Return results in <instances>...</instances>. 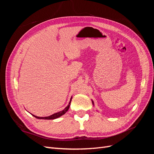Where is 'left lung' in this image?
Returning <instances> with one entry per match:
<instances>
[{
  "mask_svg": "<svg viewBox=\"0 0 154 154\" xmlns=\"http://www.w3.org/2000/svg\"><path fill=\"white\" fill-rule=\"evenodd\" d=\"M92 103H93V101H92Z\"/></svg>",
  "mask_w": 154,
  "mask_h": 154,
  "instance_id": "1",
  "label": "left lung"
}]
</instances>
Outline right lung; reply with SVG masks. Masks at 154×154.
<instances>
[{"label":"right lung","mask_w":154,"mask_h":154,"mask_svg":"<svg viewBox=\"0 0 154 154\" xmlns=\"http://www.w3.org/2000/svg\"><path fill=\"white\" fill-rule=\"evenodd\" d=\"M71 100H72V97L71 98V100H70V102H69V105H67V106H66V108L64 109V110H63L62 111L58 112L55 113V114L51 115L50 116H48V117H38V116H36L32 115V116H33L34 117H35L37 119H56V118H58L60 117V116H62V115H63L64 114L66 113V112L69 109V106H70V105H71Z\"/></svg>","instance_id":"obj_1"}]
</instances>
